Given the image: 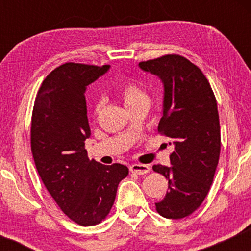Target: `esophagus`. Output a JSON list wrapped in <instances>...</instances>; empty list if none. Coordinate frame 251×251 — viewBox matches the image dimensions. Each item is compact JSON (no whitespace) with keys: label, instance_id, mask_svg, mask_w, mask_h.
<instances>
[{"label":"esophagus","instance_id":"34e87169","mask_svg":"<svg viewBox=\"0 0 251 251\" xmlns=\"http://www.w3.org/2000/svg\"><path fill=\"white\" fill-rule=\"evenodd\" d=\"M129 171L135 175H146L150 172V166L143 165V164H133L129 166Z\"/></svg>","mask_w":251,"mask_h":251}]
</instances>
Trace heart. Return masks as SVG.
<instances>
[{
	"label": "heart",
	"mask_w": 251,
	"mask_h": 251,
	"mask_svg": "<svg viewBox=\"0 0 251 251\" xmlns=\"http://www.w3.org/2000/svg\"><path fill=\"white\" fill-rule=\"evenodd\" d=\"M118 96L122 99L124 105H125V107L127 108L128 111L135 107H139V106H149V96L137 82L133 81V80H127V81L122 83V85L119 86V88H118ZM101 112L102 103H96L93 109L94 118L97 119V118L101 114Z\"/></svg>",
	"instance_id": "obj_1"
}]
</instances>
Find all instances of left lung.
<instances>
[{
    "label": "left lung",
    "mask_w": 251,
    "mask_h": 251,
    "mask_svg": "<svg viewBox=\"0 0 251 251\" xmlns=\"http://www.w3.org/2000/svg\"><path fill=\"white\" fill-rule=\"evenodd\" d=\"M139 67L162 80L158 132L175 145L172 166L152 168L169 180V191L155 209L163 217L179 220L200 208L214 180L221 152L217 101L203 72L184 56L168 54L139 62Z\"/></svg>",
    "instance_id": "left-lung-1"
}]
</instances>
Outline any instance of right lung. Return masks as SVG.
Here are the masks:
<instances>
[{"label": "right lung", "instance_id": "1", "mask_svg": "<svg viewBox=\"0 0 251 251\" xmlns=\"http://www.w3.org/2000/svg\"><path fill=\"white\" fill-rule=\"evenodd\" d=\"M108 68L74 62L59 66L43 80L31 116V153L39 176L63 214L82 226L105 220L120 180L128 175L122 164L89 160L85 149L91 135L86 87Z\"/></svg>", "mask_w": 251, "mask_h": 251}]
</instances>
